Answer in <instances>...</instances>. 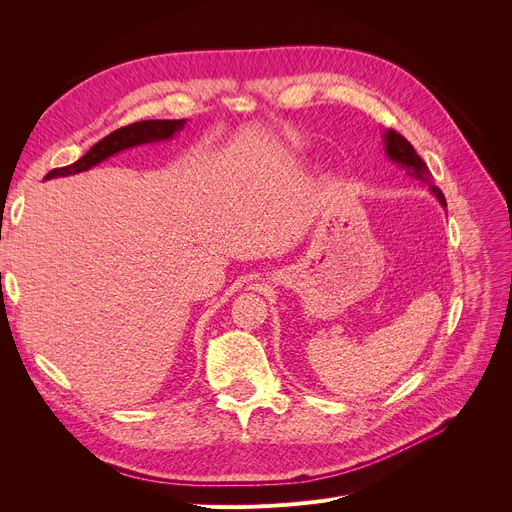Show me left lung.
<instances>
[{
  "instance_id": "obj_1",
  "label": "left lung",
  "mask_w": 512,
  "mask_h": 512,
  "mask_svg": "<svg viewBox=\"0 0 512 512\" xmlns=\"http://www.w3.org/2000/svg\"><path fill=\"white\" fill-rule=\"evenodd\" d=\"M384 147H386V155L394 161V164H398L409 176L425 182L429 186V191L436 195V199L442 205H446V199H444L442 191L434 184L432 172H429V168L425 166V161L415 153L413 145L405 137H402V134H398L396 130H386Z\"/></svg>"
}]
</instances>
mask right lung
Masks as SVG:
<instances>
[{"label":"right lung","mask_w":512,"mask_h":512,"mask_svg":"<svg viewBox=\"0 0 512 512\" xmlns=\"http://www.w3.org/2000/svg\"><path fill=\"white\" fill-rule=\"evenodd\" d=\"M184 122L186 120H143V122H134V124H128L124 128H118V130L107 134V137L101 139L99 143H95L83 157L74 161V164L51 170L45 176V180L85 172V170L101 164L103 159L112 157L118 151H124V149H130V147L172 139L178 130H182Z\"/></svg>","instance_id":"add662e5"}]
</instances>
